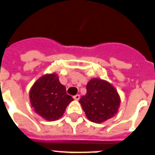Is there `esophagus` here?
Listing matches in <instances>:
<instances>
[{"instance_id": "34e87169", "label": "esophagus", "mask_w": 155, "mask_h": 155, "mask_svg": "<svg viewBox=\"0 0 155 155\" xmlns=\"http://www.w3.org/2000/svg\"><path fill=\"white\" fill-rule=\"evenodd\" d=\"M73 98H74V99H75L76 101H78L79 99H80V95H78V94L75 95V96L73 97Z\"/></svg>"}]
</instances>
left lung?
<instances>
[{"label": "left lung", "instance_id": "8db88e82", "mask_svg": "<svg viewBox=\"0 0 155 155\" xmlns=\"http://www.w3.org/2000/svg\"><path fill=\"white\" fill-rule=\"evenodd\" d=\"M79 102L89 120L101 123L116 115L120 100L111 84L93 78L87 83V94L80 98Z\"/></svg>", "mask_w": 155, "mask_h": 155}]
</instances>
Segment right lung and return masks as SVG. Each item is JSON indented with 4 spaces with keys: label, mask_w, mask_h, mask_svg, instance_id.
<instances>
[{
    "label": "right lung",
    "mask_w": 155,
    "mask_h": 155,
    "mask_svg": "<svg viewBox=\"0 0 155 155\" xmlns=\"http://www.w3.org/2000/svg\"><path fill=\"white\" fill-rule=\"evenodd\" d=\"M31 106L37 114L47 120H56L63 116L73 98L67 94L57 74H47L38 79L30 89Z\"/></svg>",
    "instance_id": "obj_1"
}]
</instances>
